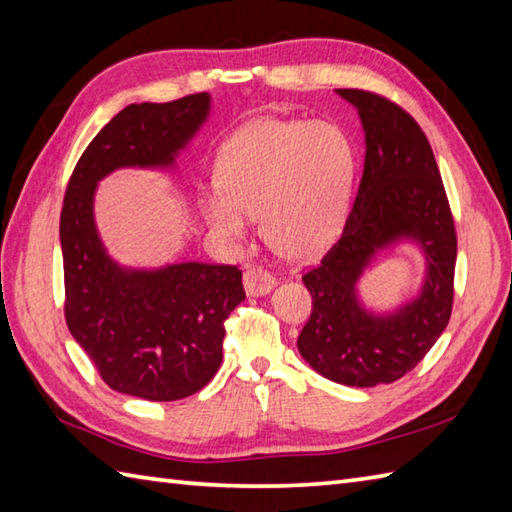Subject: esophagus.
I'll list each match as a JSON object with an SVG mask.
<instances>
[{"label": "esophagus", "mask_w": 512, "mask_h": 512, "mask_svg": "<svg viewBox=\"0 0 512 512\" xmlns=\"http://www.w3.org/2000/svg\"><path fill=\"white\" fill-rule=\"evenodd\" d=\"M275 288V277L262 268H248L244 273V290L248 297H264Z\"/></svg>", "instance_id": "esophagus-1"}]
</instances>
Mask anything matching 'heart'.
Listing matches in <instances>:
<instances>
[{"mask_svg":"<svg viewBox=\"0 0 512 512\" xmlns=\"http://www.w3.org/2000/svg\"><path fill=\"white\" fill-rule=\"evenodd\" d=\"M220 184L204 189L200 209L224 242H242L262 215L268 244L308 259L341 233L354 180V147L341 127L259 118L226 140L217 156Z\"/></svg>","mask_w":512,"mask_h":512,"instance_id":"heart-1","label":"heart"}]
</instances>
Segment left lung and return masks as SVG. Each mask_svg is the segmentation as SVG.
Instances as JSON below:
<instances>
[{
  "instance_id": "obj_1",
  "label": "left lung",
  "mask_w": 512,
  "mask_h": 512,
  "mask_svg": "<svg viewBox=\"0 0 512 512\" xmlns=\"http://www.w3.org/2000/svg\"><path fill=\"white\" fill-rule=\"evenodd\" d=\"M356 107L365 165L343 235L303 275L312 314L297 339L314 372L339 385L394 383L416 367L447 328L458 239L427 136L383 96L336 90ZM413 245L425 259L417 295L389 311L369 309L357 284L380 252Z\"/></svg>"
}]
</instances>
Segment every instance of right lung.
Segmentation results:
<instances>
[{
	"label": "right lung",
	"instance_id": "obj_1",
	"mask_svg": "<svg viewBox=\"0 0 512 512\" xmlns=\"http://www.w3.org/2000/svg\"><path fill=\"white\" fill-rule=\"evenodd\" d=\"M209 114L206 92L127 105L83 151L65 191V321L105 383L127 396L169 402L209 383L222 363L224 319L246 299L242 270L118 264L96 228L94 195L118 169H176Z\"/></svg>",
	"mask_w": 512,
	"mask_h": 512
}]
</instances>
